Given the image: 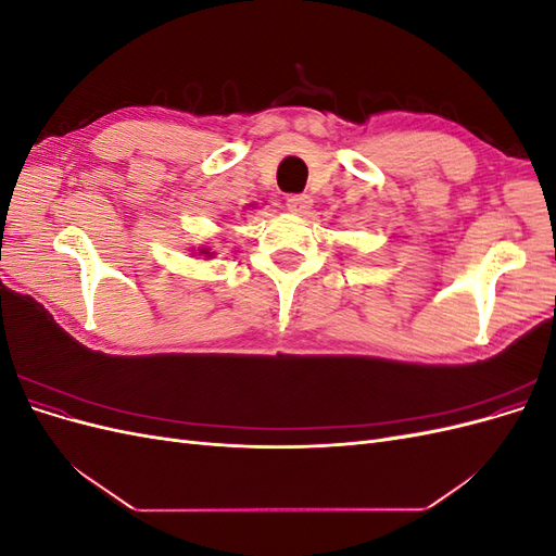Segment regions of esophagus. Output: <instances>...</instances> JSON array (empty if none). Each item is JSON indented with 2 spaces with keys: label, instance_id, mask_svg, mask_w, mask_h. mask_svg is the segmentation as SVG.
Masks as SVG:
<instances>
[{
  "label": "esophagus",
  "instance_id": "34e87169",
  "mask_svg": "<svg viewBox=\"0 0 556 556\" xmlns=\"http://www.w3.org/2000/svg\"><path fill=\"white\" fill-rule=\"evenodd\" d=\"M285 206H288V211H292V213L304 215L311 211L313 199L308 194H292V197H288V201H285Z\"/></svg>",
  "mask_w": 556,
  "mask_h": 556
}]
</instances>
